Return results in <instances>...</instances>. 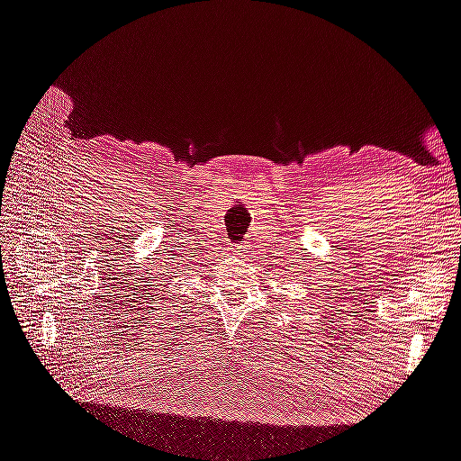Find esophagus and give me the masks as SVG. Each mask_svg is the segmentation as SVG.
<instances>
[{"mask_svg":"<svg viewBox=\"0 0 461 461\" xmlns=\"http://www.w3.org/2000/svg\"><path fill=\"white\" fill-rule=\"evenodd\" d=\"M246 246H234V252H236V256H240V254H244L246 252Z\"/></svg>","mask_w":461,"mask_h":461,"instance_id":"34e87169","label":"esophagus"}]
</instances>
